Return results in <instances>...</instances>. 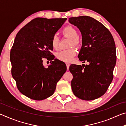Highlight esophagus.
I'll return each mask as SVG.
<instances>
[{
	"instance_id": "34e87169",
	"label": "esophagus",
	"mask_w": 126,
	"mask_h": 126,
	"mask_svg": "<svg viewBox=\"0 0 126 126\" xmlns=\"http://www.w3.org/2000/svg\"><path fill=\"white\" fill-rule=\"evenodd\" d=\"M66 65H67V69H69V66H70L69 63H66Z\"/></svg>"
}]
</instances>
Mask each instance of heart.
<instances>
[{
	"instance_id": "1",
	"label": "heart",
	"mask_w": 126,
	"mask_h": 126,
	"mask_svg": "<svg viewBox=\"0 0 126 126\" xmlns=\"http://www.w3.org/2000/svg\"><path fill=\"white\" fill-rule=\"evenodd\" d=\"M64 35L71 38V45L78 46L79 44V40L78 39V33L76 29L72 26H67L63 30ZM52 46L53 48L57 49L59 47V38L57 35L53 36L52 39ZM76 54V50L74 49H70L67 50H62L57 53V58L61 61L65 62H70Z\"/></svg>"
}]
</instances>
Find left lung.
<instances>
[{
	"label": "left lung",
	"mask_w": 126,
	"mask_h": 126,
	"mask_svg": "<svg viewBox=\"0 0 126 126\" xmlns=\"http://www.w3.org/2000/svg\"><path fill=\"white\" fill-rule=\"evenodd\" d=\"M69 22L80 30L82 46L78 57L83 63L72 64L71 87L78 98L91 101L102 96L113 78L116 63V44L113 36L104 25L88 16L69 18Z\"/></svg>",
	"instance_id": "left-lung-1"
}]
</instances>
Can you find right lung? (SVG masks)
Segmentation results:
<instances>
[{
	"label": "right lung",
	"instance_id": "obj_1",
	"mask_svg": "<svg viewBox=\"0 0 126 126\" xmlns=\"http://www.w3.org/2000/svg\"><path fill=\"white\" fill-rule=\"evenodd\" d=\"M67 18H37L17 34L10 50L12 75L23 94L37 101L50 97L57 82L67 71L63 62L55 59L52 39ZM44 58L52 60L48 68Z\"/></svg>",
	"mask_w": 126,
	"mask_h": 126
}]
</instances>
